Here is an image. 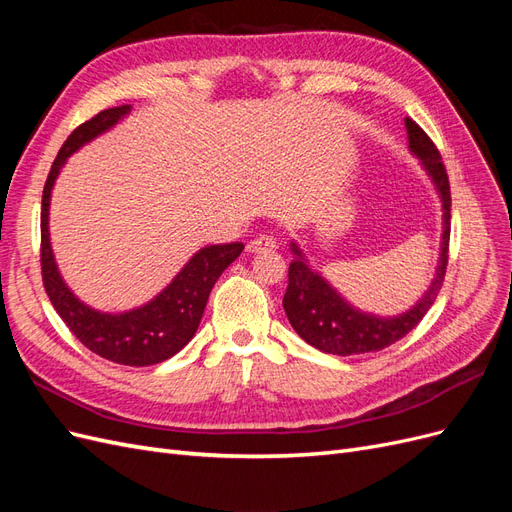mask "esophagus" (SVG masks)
Masks as SVG:
<instances>
[{
    "label": "esophagus",
    "instance_id": "obj_1",
    "mask_svg": "<svg viewBox=\"0 0 512 512\" xmlns=\"http://www.w3.org/2000/svg\"><path fill=\"white\" fill-rule=\"evenodd\" d=\"M273 250H275V241L267 235H260L247 243V254H265V252H273Z\"/></svg>",
    "mask_w": 512,
    "mask_h": 512
}]
</instances>
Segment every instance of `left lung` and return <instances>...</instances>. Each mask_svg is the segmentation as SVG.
Returning a JSON list of instances; mask_svg holds the SVG:
<instances>
[{
  "mask_svg": "<svg viewBox=\"0 0 512 512\" xmlns=\"http://www.w3.org/2000/svg\"><path fill=\"white\" fill-rule=\"evenodd\" d=\"M406 130L410 153L425 168L442 203V241L436 275H433L423 297L410 309H406L404 314H367L348 303L318 271L309 267L303 250L292 241L290 252L294 254V260L288 267L284 312L292 329L301 335V339L327 354L350 356L378 352L399 342L401 337L408 335L423 320L442 288L448 262V239H451V185H448V175L440 151L431 143V138L423 132V128L406 117Z\"/></svg>",
  "mask_w": 512,
  "mask_h": 512,
  "instance_id": "left-lung-1",
  "label": "left lung"
}]
</instances>
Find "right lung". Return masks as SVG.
<instances>
[{
  "instance_id": "add662e5",
  "label": "right lung",
  "mask_w": 512,
  "mask_h": 512,
  "mask_svg": "<svg viewBox=\"0 0 512 512\" xmlns=\"http://www.w3.org/2000/svg\"><path fill=\"white\" fill-rule=\"evenodd\" d=\"M130 111V104L106 108V111L81 123L68 136V141L61 145L42 192L40 265L44 290L49 294L53 307L85 348L119 365L147 367L175 356L194 337L211 288L218 282L224 269H228L230 262H235L243 252V243L237 241L200 247L173 277V282L160 290L151 301L141 307L128 309V312H100V309L85 305L68 288L57 269L49 232V207L55 179L74 151H79L100 134L115 128Z\"/></svg>"
}]
</instances>
